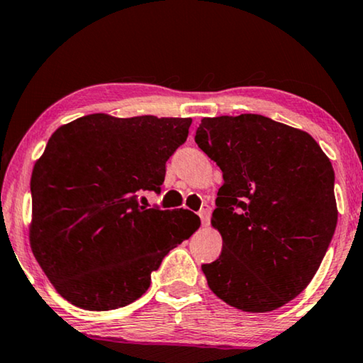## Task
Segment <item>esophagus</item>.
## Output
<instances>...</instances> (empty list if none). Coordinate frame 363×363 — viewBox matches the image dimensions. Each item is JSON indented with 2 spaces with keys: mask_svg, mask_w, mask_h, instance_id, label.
I'll return each mask as SVG.
<instances>
[{
  "mask_svg": "<svg viewBox=\"0 0 363 363\" xmlns=\"http://www.w3.org/2000/svg\"><path fill=\"white\" fill-rule=\"evenodd\" d=\"M210 215H211V208L208 205H202V208L199 211L200 220H202V224H208L210 221Z\"/></svg>",
  "mask_w": 363,
  "mask_h": 363,
  "instance_id": "obj_1",
  "label": "esophagus"
}]
</instances>
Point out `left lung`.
Returning a JSON list of instances; mask_svg holds the SVG:
<instances>
[{"label": "left lung", "mask_w": 363, "mask_h": 363, "mask_svg": "<svg viewBox=\"0 0 363 363\" xmlns=\"http://www.w3.org/2000/svg\"><path fill=\"white\" fill-rule=\"evenodd\" d=\"M195 142L220 166L211 224L223 250L202 264L215 294L272 312L306 289L335 234V169L307 132L262 114L203 118Z\"/></svg>", "instance_id": "left-lung-1"}]
</instances>
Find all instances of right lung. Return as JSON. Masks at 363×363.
Here are the masks:
<instances>
[{
  "label": "right lung",
  "instance_id": "right-lung-1",
  "mask_svg": "<svg viewBox=\"0 0 363 363\" xmlns=\"http://www.w3.org/2000/svg\"><path fill=\"white\" fill-rule=\"evenodd\" d=\"M191 118L89 114L56 129L32 171L30 247L60 294L114 310L150 287L163 258L200 226L189 210L139 205L160 194Z\"/></svg>",
  "mask_w": 363,
  "mask_h": 363
}]
</instances>
